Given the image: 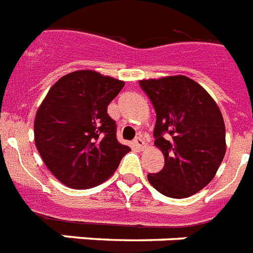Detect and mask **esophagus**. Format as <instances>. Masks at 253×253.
<instances>
[{
	"instance_id": "34e87169",
	"label": "esophagus",
	"mask_w": 253,
	"mask_h": 253,
	"mask_svg": "<svg viewBox=\"0 0 253 253\" xmlns=\"http://www.w3.org/2000/svg\"><path fill=\"white\" fill-rule=\"evenodd\" d=\"M133 145L136 147H138L139 150H142V149H145V146H146V142L143 141L142 137H137V138L133 141Z\"/></svg>"
}]
</instances>
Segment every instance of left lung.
<instances>
[{
	"label": "left lung",
	"instance_id": "8db88e82",
	"mask_svg": "<svg viewBox=\"0 0 253 253\" xmlns=\"http://www.w3.org/2000/svg\"><path fill=\"white\" fill-rule=\"evenodd\" d=\"M157 121L154 145L165 155V167L149 173L162 195L185 199L213 180L226 153V129L214 99L185 76L142 80Z\"/></svg>",
	"mask_w": 253,
	"mask_h": 253
}]
</instances>
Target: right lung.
I'll list each match as a JSON object with an SVG mask.
<instances>
[{"mask_svg":"<svg viewBox=\"0 0 253 253\" xmlns=\"http://www.w3.org/2000/svg\"><path fill=\"white\" fill-rule=\"evenodd\" d=\"M124 81L95 70L61 77L38 108L35 145L57 180L74 189L106 181L130 149L116 138V123L107 107Z\"/></svg>","mask_w":253,"mask_h":253,"instance_id":"right-lung-1","label":"right lung"}]
</instances>
